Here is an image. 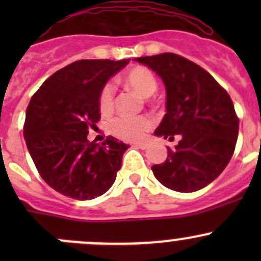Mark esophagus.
I'll return each instance as SVG.
<instances>
[{"label":"esophagus","mask_w":261,"mask_h":261,"mask_svg":"<svg viewBox=\"0 0 261 261\" xmlns=\"http://www.w3.org/2000/svg\"><path fill=\"white\" fill-rule=\"evenodd\" d=\"M134 146L135 147H139V149H141V150H145V149H147V144H144V143H136V144H134Z\"/></svg>","instance_id":"obj_1"}]
</instances>
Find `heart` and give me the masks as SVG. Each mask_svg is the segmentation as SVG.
Returning a JSON list of instances; mask_svg holds the SVG:
<instances>
[{
	"instance_id": "b5f03b06",
	"label": "heart",
	"mask_w": 261,
	"mask_h": 261,
	"mask_svg": "<svg viewBox=\"0 0 261 261\" xmlns=\"http://www.w3.org/2000/svg\"><path fill=\"white\" fill-rule=\"evenodd\" d=\"M125 83L138 92L141 97L149 98L156 92L158 81L151 70L145 67H136L126 74ZM98 109L103 116L112 114L115 109V86L107 82L102 87L98 96ZM154 126V120L150 116L143 115L136 117H116L110 123V131L116 138L126 141H140L145 138Z\"/></svg>"
}]
</instances>
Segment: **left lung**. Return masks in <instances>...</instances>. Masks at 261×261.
<instances>
[{
	"label": "left lung",
	"instance_id": "left-lung-1",
	"mask_svg": "<svg viewBox=\"0 0 261 261\" xmlns=\"http://www.w3.org/2000/svg\"><path fill=\"white\" fill-rule=\"evenodd\" d=\"M162 77L167 87V114L155 135L180 140L168 146V158L152 165L155 178L183 193L213 181L228 164L239 135V117L232 99L207 70L187 58L163 53L135 58Z\"/></svg>",
	"mask_w": 261,
	"mask_h": 261
}]
</instances>
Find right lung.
Here are the masks:
<instances>
[{"label":"right lung","instance_id":"right-lung-1","mask_svg":"<svg viewBox=\"0 0 261 261\" xmlns=\"http://www.w3.org/2000/svg\"><path fill=\"white\" fill-rule=\"evenodd\" d=\"M130 59H83L58 70L31 97L23 136L39 174L59 193L87 201L106 193L128 145L107 136L101 146L87 135L101 120L98 96Z\"/></svg>","mask_w":261,"mask_h":261}]
</instances>
